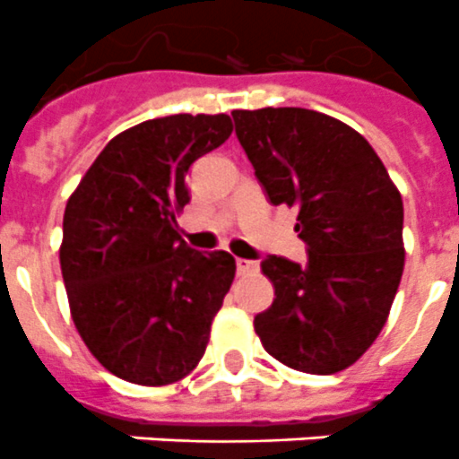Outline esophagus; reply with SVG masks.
<instances>
[{"label": "esophagus", "mask_w": 459, "mask_h": 459, "mask_svg": "<svg viewBox=\"0 0 459 459\" xmlns=\"http://www.w3.org/2000/svg\"><path fill=\"white\" fill-rule=\"evenodd\" d=\"M237 271L238 275L255 273V271H257V262H250V259H237Z\"/></svg>", "instance_id": "obj_1"}]
</instances>
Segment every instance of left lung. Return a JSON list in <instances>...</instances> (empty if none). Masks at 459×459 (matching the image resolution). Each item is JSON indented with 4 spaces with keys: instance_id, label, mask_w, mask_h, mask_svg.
Instances as JSON below:
<instances>
[{
    "instance_id": "8db88e82",
    "label": "left lung",
    "mask_w": 459,
    "mask_h": 459,
    "mask_svg": "<svg viewBox=\"0 0 459 459\" xmlns=\"http://www.w3.org/2000/svg\"><path fill=\"white\" fill-rule=\"evenodd\" d=\"M255 177L273 206H296L307 262H262L273 282L255 317L264 350L291 370L335 375L370 350L404 271L403 195L366 137L306 108L234 109Z\"/></svg>"
}]
</instances>
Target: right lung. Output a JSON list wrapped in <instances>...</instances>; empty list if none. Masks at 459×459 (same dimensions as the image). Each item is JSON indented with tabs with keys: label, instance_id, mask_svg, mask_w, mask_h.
Instances as JSON below:
<instances>
[{
	"label": "right lung",
	"instance_id": "obj_1",
	"mask_svg": "<svg viewBox=\"0 0 459 459\" xmlns=\"http://www.w3.org/2000/svg\"><path fill=\"white\" fill-rule=\"evenodd\" d=\"M232 128L227 115L142 121L108 142L68 197L59 264L71 317L119 379L168 386L204 356L237 262L188 248L177 216L190 165Z\"/></svg>",
	"mask_w": 459,
	"mask_h": 459
}]
</instances>
